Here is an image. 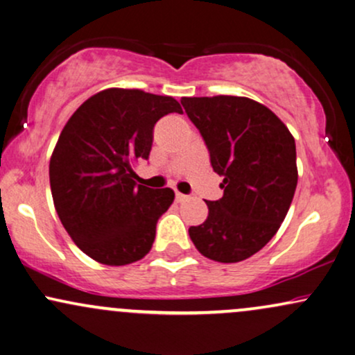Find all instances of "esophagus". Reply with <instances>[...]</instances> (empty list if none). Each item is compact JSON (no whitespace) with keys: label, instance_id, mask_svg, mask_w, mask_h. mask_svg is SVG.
Returning <instances> with one entry per match:
<instances>
[{"label":"esophagus","instance_id":"1","mask_svg":"<svg viewBox=\"0 0 355 355\" xmlns=\"http://www.w3.org/2000/svg\"><path fill=\"white\" fill-rule=\"evenodd\" d=\"M189 198V196L187 195H183V193H180V191H177V193H175V200H177L178 203H182V202H185V200Z\"/></svg>","mask_w":355,"mask_h":355}]
</instances>
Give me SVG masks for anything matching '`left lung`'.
Returning a JSON list of instances; mask_svg holds the SVG:
<instances>
[{"instance_id": "8db88e82", "label": "left lung", "mask_w": 355, "mask_h": 355, "mask_svg": "<svg viewBox=\"0 0 355 355\" xmlns=\"http://www.w3.org/2000/svg\"><path fill=\"white\" fill-rule=\"evenodd\" d=\"M182 105L223 177V196L207 202V220L190 226V238L213 261H243L275 236L291 207L294 137L275 112L248 97H183Z\"/></svg>"}]
</instances>
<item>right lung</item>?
Returning a JSON list of instances; mask_svg holds the SVG:
<instances>
[{
    "mask_svg": "<svg viewBox=\"0 0 355 355\" xmlns=\"http://www.w3.org/2000/svg\"><path fill=\"white\" fill-rule=\"evenodd\" d=\"M170 112H182L173 97L110 87L89 97L59 135L49 162L55 211L97 263L123 266L150 251L175 193L137 185L134 165L148 159L153 127Z\"/></svg>",
    "mask_w": 355,
    "mask_h": 355,
    "instance_id": "add662e5",
    "label": "right lung"
}]
</instances>
